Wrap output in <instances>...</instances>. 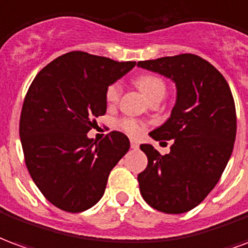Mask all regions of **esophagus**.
<instances>
[{"instance_id": "obj_1", "label": "esophagus", "mask_w": 248, "mask_h": 248, "mask_svg": "<svg viewBox=\"0 0 248 248\" xmlns=\"http://www.w3.org/2000/svg\"><path fill=\"white\" fill-rule=\"evenodd\" d=\"M131 146L133 148V149H139V146H140V142L137 141V140H133L132 139L131 140Z\"/></svg>"}]
</instances>
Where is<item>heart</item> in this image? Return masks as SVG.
I'll use <instances>...</instances> for the list:
<instances>
[{
    "label": "heart",
    "mask_w": 248,
    "mask_h": 248,
    "mask_svg": "<svg viewBox=\"0 0 248 248\" xmlns=\"http://www.w3.org/2000/svg\"><path fill=\"white\" fill-rule=\"evenodd\" d=\"M135 84L137 88L144 93V96L151 102L152 99H156V97H164L166 93V83L161 77H158L156 74H142L140 77L136 78ZM122 95V86L120 83H112L109 86L107 87L106 91V100L107 103L112 106V104H116L120 99ZM119 128L122 131L126 132L128 135L131 136H136L139 133H141L144 129V125L141 123L137 122L136 119H132V117H124L120 122L117 123Z\"/></svg>",
    "instance_id": "b5f03b06"
}]
</instances>
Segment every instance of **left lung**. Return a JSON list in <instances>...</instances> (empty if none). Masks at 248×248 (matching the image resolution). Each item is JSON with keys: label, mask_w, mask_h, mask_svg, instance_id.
<instances>
[{"label": "left lung", "mask_w": 248, "mask_h": 248, "mask_svg": "<svg viewBox=\"0 0 248 248\" xmlns=\"http://www.w3.org/2000/svg\"><path fill=\"white\" fill-rule=\"evenodd\" d=\"M137 66L176 83L170 117L152 131L156 141L173 140L165 156L151 144L140 149L148 166L137 180L149 206L166 214L194 209L219 181L230 160L236 135L235 103L223 75L194 54H180Z\"/></svg>", "instance_id": "1"}]
</instances>
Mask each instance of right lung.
<instances>
[{
  "label": "right lung",
  "instance_id": "add662e5",
  "mask_svg": "<svg viewBox=\"0 0 248 248\" xmlns=\"http://www.w3.org/2000/svg\"><path fill=\"white\" fill-rule=\"evenodd\" d=\"M136 62L71 51L43 67L29 87L19 119L28 170L46 200L80 213L96 205L129 140L112 131L102 141L87 133L107 111V87Z\"/></svg>",
  "mask_w": 248,
  "mask_h": 248
}]
</instances>
